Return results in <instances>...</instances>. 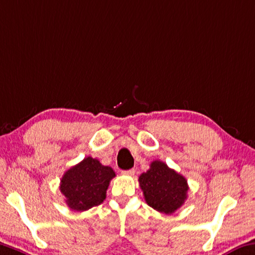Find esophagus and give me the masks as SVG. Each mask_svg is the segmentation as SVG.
<instances>
[{"mask_svg":"<svg viewBox=\"0 0 255 255\" xmlns=\"http://www.w3.org/2000/svg\"><path fill=\"white\" fill-rule=\"evenodd\" d=\"M124 175H129V176H134L135 175V170L134 169H129V170H124L123 171Z\"/></svg>","mask_w":255,"mask_h":255,"instance_id":"esophagus-1","label":"esophagus"}]
</instances>
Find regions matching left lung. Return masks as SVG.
Here are the masks:
<instances>
[{"label":"left lung","mask_w":255,"mask_h":255,"mask_svg":"<svg viewBox=\"0 0 255 255\" xmlns=\"http://www.w3.org/2000/svg\"><path fill=\"white\" fill-rule=\"evenodd\" d=\"M138 181L146 203L165 215L178 210L187 199V180L162 161H153Z\"/></svg>","instance_id":"8db88e82"}]
</instances>
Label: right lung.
<instances>
[{
  "label": "right lung",
  "mask_w": 255,
  "mask_h": 255,
  "mask_svg": "<svg viewBox=\"0 0 255 255\" xmlns=\"http://www.w3.org/2000/svg\"><path fill=\"white\" fill-rule=\"evenodd\" d=\"M113 177L116 173L111 167L87 156L64 172L60 191L71 210L86 211L106 200L107 189Z\"/></svg>",
  "instance_id": "right-lung-1"
}]
</instances>
